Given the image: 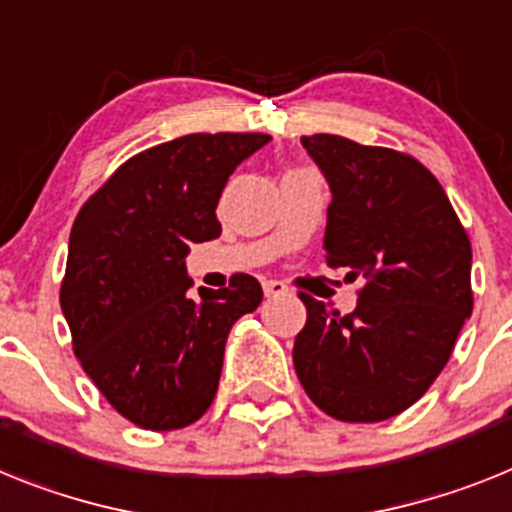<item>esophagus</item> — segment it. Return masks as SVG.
I'll return each instance as SVG.
<instances>
[{
  "instance_id": "1",
  "label": "esophagus",
  "mask_w": 512,
  "mask_h": 512,
  "mask_svg": "<svg viewBox=\"0 0 512 512\" xmlns=\"http://www.w3.org/2000/svg\"><path fill=\"white\" fill-rule=\"evenodd\" d=\"M262 291H265V296H283V293L288 291V286L283 281H262Z\"/></svg>"
}]
</instances>
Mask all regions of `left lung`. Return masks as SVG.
I'll return each mask as SVG.
<instances>
[{"label": "left lung", "mask_w": 512, "mask_h": 512, "mask_svg": "<svg viewBox=\"0 0 512 512\" xmlns=\"http://www.w3.org/2000/svg\"><path fill=\"white\" fill-rule=\"evenodd\" d=\"M330 182V268L363 281L350 314L299 293L293 368L319 410L381 422L430 389L471 317V244L446 190L415 157L332 133L301 136Z\"/></svg>", "instance_id": "left-lung-1"}]
</instances>
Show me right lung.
<instances>
[{"instance_id": "1", "label": "right lung", "mask_w": 512, "mask_h": 512, "mask_svg": "<svg viewBox=\"0 0 512 512\" xmlns=\"http://www.w3.org/2000/svg\"><path fill=\"white\" fill-rule=\"evenodd\" d=\"M265 133H190L123 162L71 226L61 311L102 397L144 430L185 428L219 389L231 324L260 306L252 275L193 296L190 244L221 234V190Z\"/></svg>"}]
</instances>
